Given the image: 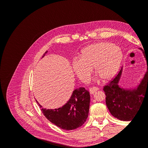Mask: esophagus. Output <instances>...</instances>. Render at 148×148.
<instances>
[{
    "instance_id": "1",
    "label": "esophagus",
    "mask_w": 148,
    "mask_h": 148,
    "mask_svg": "<svg viewBox=\"0 0 148 148\" xmlns=\"http://www.w3.org/2000/svg\"><path fill=\"white\" fill-rule=\"evenodd\" d=\"M98 90H99V88H97V87H92V88H91L90 89H89V92H90V94L92 95V94L96 92Z\"/></svg>"
}]
</instances>
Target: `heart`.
Segmentation results:
<instances>
[{
  "label": "heart",
  "mask_w": 148,
  "mask_h": 148,
  "mask_svg": "<svg viewBox=\"0 0 148 148\" xmlns=\"http://www.w3.org/2000/svg\"><path fill=\"white\" fill-rule=\"evenodd\" d=\"M79 58H75L71 68L78 79L86 83L94 66L95 73L103 80H108L117 73L122 58L120 49L109 42L91 44L83 49Z\"/></svg>",
  "instance_id": "heart-1"
}]
</instances>
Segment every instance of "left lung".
<instances>
[{
  "instance_id": "1",
  "label": "left lung",
  "mask_w": 148,
  "mask_h": 148,
  "mask_svg": "<svg viewBox=\"0 0 148 148\" xmlns=\"http://www.w3.org/2000/svg\"><path fill=\"white\" fill-rule=\"evenodd\" d=\"M141 51L143 49L140 48ZM146 58L147 71L140 84L136 89H125L119 85L122 72V67L115 77L104 86L106 103L110 114L120 120L130 121L134 117L143 102L145 96L148 95V59Z\"/></svg>"
}]
</instances>
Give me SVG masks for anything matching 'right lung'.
Here are the masks:
<instances>
[{
  "mask_svg": "<svg viewBox=\"0 0 148 148\" xmlns=\"http://www.w3.org/2000/svg\"><path fill=\"white\" fill-rule=\"evenodd\" d=\"M47 52L44 53L42 57ZM37 102L44 115L58 127L66 130H73L82 127L88 117L90 95L84 88L73 91L70 99L60 108L44 109Z\"/></svg>",
  "mask_w": 148,
  "mask_h": 148,
  "instance_id": "obj_1",
  "label": "right lung"
}]
</instances>
